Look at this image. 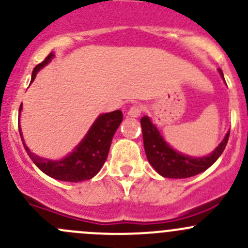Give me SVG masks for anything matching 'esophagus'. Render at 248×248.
Listing matches in <instances>:
<instances>
[{
    "instance_id": "obj_1",
    "label": "esophagus",
    "mask_w": 248,
    "mask_h": 248,
    "mask_svg": "<svg viewBox=\"0 0 248 248\" xmlns=\"http://www.w3.org/2000/svg\"><path fill=\"white\" fill-rule=\"evenodd\" d=\"M142 111V107L140 106V104H134V106H132L131 108L128 110V116L131 117H139L140 114H141Z\"/></svg>"
}]
</instances>
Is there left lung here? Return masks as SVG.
<instances>
[{"instance_id": "obj_1", "label": "left lung", "mask_w": 248, "mask_h": 248, "mask_svg": "<svg viewBox=\"0 0 248 248\" xmlns=\"http://www.w3.org/2000/svg\"><path fill=\"white\" fill-rule=\"evenodd\" d=\"M218 72L224 80L223 73L219 68ZM140 124L147 161L159 175L169 179H186L205 171L218 159L229 139L228 132L211 154L202 157H192L172 149L149 116H142Z\"/></svg>"}]
</instances>
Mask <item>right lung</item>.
Listing matches in <instances>:
<instances>
[{"label":"right lung","instance_id":"add662e5","mask_svg":"<svg viewBox=\"0 0 248 248\" xmlns=\"http://www.w3.org/2000/svg\"><path fill=\"white\" fill-rule=\"evenodd\" d=\"M52 59H54V52L49 54V56L42 63L34 67L33 72H32L31 82L34 80L37 73L44 66H46ZM21 110L22 104L20 106L19 115L21 114ZM121 122V110L101 114L97 117L96 121L92 124V126L90 127L86 136L74 147L73 151L63 158L56 159V161L37 156L36 154L30 151L26 142H25L24 137H22L20 127L19 132L27 155L44 174L52 177V179L60 180V181L80 182L84 181V180L92 179L94 175H97V172L101 170L104 162L107 161V157H108L112 137H114L115 132L119 128Z\"/></svg>","mask_w":248,"mask_h":248}]
</instances>
